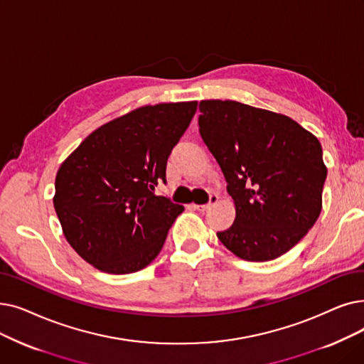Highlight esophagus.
Masks as SVG:
<instances>
[{
    "label": "esophagus",
    "mask_w": 364,
    "mask_h": 364,
    "mask_svg": "<svg viewBox=\"0 0 364 364\" xmlns=\"http://www.w3.org/2000/svg\"><path fill=\"white\" fill-rule=\"evenodd\" d=\"M218 203V196L217 195H211L210 196V202L207 203V205H196V203H192V208H195V210H198V211H208V210H211L214 205H217Z\"/></svg>",
    "instance_id": "1"
}]
</instances>
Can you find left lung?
Listing matches in <instances>:
<instances>
[{"mask_svg":"<svg viewBox=\"0 0 364 364\" xmlns=\"http://www.w3.org/2000/svg\"><path fill=\"white\" fill-rule=\"evenodd\" d=\"M199 132L228 181L233 225L217 238L248 262L291 250L323 208L327 168L318 138L297 122L238 101L199 102Z\"/></svg>","mask_w":364,"mask_h":364,"instance_id":"left-lung-1","label":"left lung"}]
</instances>
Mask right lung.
Instances as JSON below:
<instances>
[{
    "label": "right lung",
    "mask_w": 364,
    "mask_h": 364,
    "mask_svg": "<svg viewBox=\"0 0 364 364\" xmlns=\"http://www.w3.org/2000/svg\"><path fill=\"white\" fill-rule=\"evenodd\" d=\"M198 101L132 109L87 135L58 169L53 205L68 244L98 271L144 269L184 207L154 195Z\"/></svg>",
    "instance_id": "obj_1"
}]
</instances>
